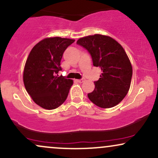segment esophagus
Listing matches in <instances>:
<instances>
[{"label":"esophagus","instance_id":"esophagus-1","mask_svg":"<svg viewBox=\"0 0 158 158\" xmlns=\"http://www.w3.org/2000/svg\"><path fill=\"white\" fill-rule=\"evenodd\" d=\"M85 81V79H77V81H78V82H80V83H81V82H83V81Z\"/></svg>","mask_w":158,"mask_h":158}]
</instances>
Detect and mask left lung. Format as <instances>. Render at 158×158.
Masks as SVG:
<instances>
[{"label":"left lung","mask_w":158,"mask_h":158,"mask_svg":"<svg viewBox=\"0 0 158 158\" xmlns=\"http://www.w3.org/2000/svg\"><path fill=\"white\" fill-rule=\"evenodd\" d=\"M77 44L86 49L93 63L102 70L95 89L87 94L98 107L110 108L120 103L130 89L132 76L130 61L123 47L112 37L94 35L78 40Z\"/></svg>","instance_id":"left-lung-1"}]
</instances>
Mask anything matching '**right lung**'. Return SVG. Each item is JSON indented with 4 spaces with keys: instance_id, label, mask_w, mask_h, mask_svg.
<instances>
[{
    "instance_id": "add662e5",
    "label": "right lung",
    "mask_w": 158,
    "mask_h": 158,
    "mask_svg": "<svg viewBox=\"0 0 158 158\" xmlns=\"http://www.w3.org/2000/svg\"><path fill=\"white\" fill-rule=\"evenodd\" d=\"M74 40L59 37L45 38L31 49L23 71L26 90L36 104L54 110L68 97L73 80L58 76L60 62L65 49Z\"/></svg>"
}]
</instances>
